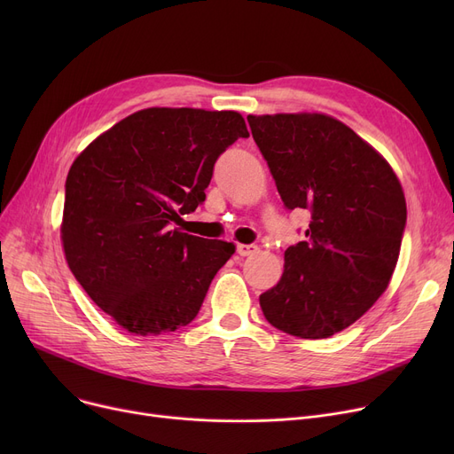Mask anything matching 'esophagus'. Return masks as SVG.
<instances>
[{
  "label": "esophagus",
  "instance_id": "obj_1",
  "mask_svg": "<svg viewBox=\"0 0 454 454\" xmlns=\"http://www.w3.org/2000/svg\"><path fill=\"white\" fill-rule=\"evenodd\" d=\"M257 252L255 245H237V254L239 255H254Z\"/></svg>",
  "mask_w": 454,
  "mask_h": 454
}]
</instances>
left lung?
<instances>
[{
  "mask_svg": "<svg viewBox=\"0 0 454 454\" xmlns=\"http://www.w3.org/2000/svg\"><path fill=\"white\" fill-rule=\"evenodd\" d=\"M287 209H309L305 241L259 296L265 318L300 339H327L359 320L394 274L407 202L388 161L324 114L248 115Z\"/></svg>",
  "mask_w": 454,
  "mask_h": 454,
  "instance_id": "1",
  "label": "left lung"
}]
</instances>
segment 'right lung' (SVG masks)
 I'll return each mask as SVG.
<instances>
[{
    "label": "right lung",
    "mask_w": 454,
    "mask_h": 454,
    "mask_svg": "<svg viewBox=\"0 0 454 454\" xmlns=\"http://www.w3.org/2000/svg\"><path fill=\"white\" fill-rule=\"evenodd\" d=\"M248 130L241 114L145 108L93 139L66 178L62 245L86 294L134 335L193 320L235 252L173 230L206 200L217 158Z\"/></svg>",
    "instance_id": "right-lung-1"
}]
</instances>
